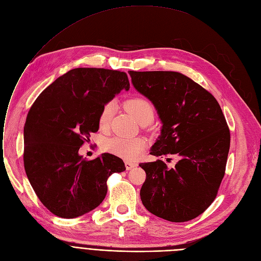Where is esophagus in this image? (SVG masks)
Wrapping results in <instances>:
<instances>
[{"mask_svg":"<svg viewBox=\"0 0 261 261\" xmlns=\"http://www.w3.org/2000/svg\"><path fill=\"white\" fill-rule=\"evenodd\" d=\"M136 166H137L136 163H133V162H129V161H126V162H125V167H126L127 170H130V169H133V168L136 167Z\"/></svg>","mask_w":261,"mask_h":261,"instance_id":"34e87169","label":"esophagus"}]
</instances>
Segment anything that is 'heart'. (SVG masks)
<instances>
[{
	"label": "heart",
	"mask_w": 261,
	"mask_h": 261,
	"mask_svg": "<svg viewBox=\"0 0 261 261\" xmlns=\"http://www.w3.org/2000/svg\"><path fill=\"white\" fill-rule=\"evenodd\" d=\"M124 107L126 111L139 122L144 119L153 118L154 108L148 99L143 97H134L126 100ZM114 114V103H106L100 111L98 123L101 128L109 126ZM145 142L142 139H124L114 138L106 143V149L116 155L121 156L125 160H135L143 152Z\"/></svg>",
	"instance_id": "heart-1"
}]
</instances>
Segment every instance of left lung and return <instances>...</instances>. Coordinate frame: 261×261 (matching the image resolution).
<instances>
[{
	"instance_id": "1",
	"label": "left lung",
	"mask_w": 261,
	"mask_h": 261,
	"mask_svg": "<svg viewBox=\"0 0 261 261\" xmlns=\"http://www.w3.org/2000/svg\"><path fill=\"white\" fill-rule=\"evenodd\" d=\"M128 73L163 124L150 154L177 159L172 168L161 160L139 164L146 172L142 204L169 222H188L212 204L225 175L230 130L223 111L212 94L181 73Z\"/></svg>"
}]
</instances>
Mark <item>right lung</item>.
<instances>
[{"instance_id": "obj_1", "label": "right lung", "mask_w": 261, "mask_h": 261, "mask_svg": "<svg viewBox=\"0 0 261 261\" xmlns=\"http://www.w3.org/2000/svg\"><path fill=\"white\" fill-rule=\"evenodd\" d=\"M129 90L126 73L77 68L58 77L32 105L24 126V166L43 205L56 216H82L102 203L107 181L125 165L102 153L84 159L79 148L99 129L102 107Z\"/></svg>"}]
</instances>
